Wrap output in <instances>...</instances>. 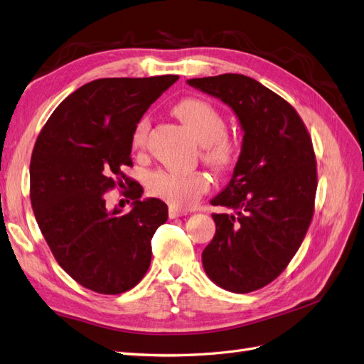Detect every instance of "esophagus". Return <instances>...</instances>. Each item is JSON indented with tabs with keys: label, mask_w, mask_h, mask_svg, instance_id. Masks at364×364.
Returning a JSON list of instances; mask_svg holds the SVG:
<instances>
[{
	"label": "esophagus",
	"mask_w": 364,
	"mask_h": 364,
	"mask_svg": "<svg viewBox=\"0 0 364 364\" xmlns=\"http://www.w3.org/2000/svg\"><path fill=\"white\" fill-rule=\"evenodd\" d=\"M182 215H186V211L178 208V206H170V218L176 219V218H182Z\"/></svg>",
	"instance_id": "1"
}]
</instances>
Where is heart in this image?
Returning a JSON list of instances; mask_svg holds the SVG:
<instances>
[{
	"label": "heart",
	"mask_w": 364,
	"mask_h": 364,
	"mask_svg": "<svg viewBox=\"0 0 364 364\" xmlns=\"http://www.w3.org/2000/svg\"><path fill=\"white\" fill-rule=\"evenodd\" d=\"M174 113L202 144L203 159L218 170L228 168L235 156V142L227 134V121L218 107L199 97H188L176 104ZM149 130L150 121L146 117L136 124L132 134L133 150L145 149ZM210 185V178L203 171L161 170L149 179L151 194L179 208L191 205Z\"/></svg>",
	"instance_id": "obj_1"
}]
</instances>
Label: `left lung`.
<instances>
[{"label": "left lung", "instance_id": "1", "mask_svg": "<svg viewBox=\"0 0 364 364\" xmlns=\"http://www.w3.org/2000/svg\"><path fill=\"white\" fill-rule=\"evenodd\" d=\"M186 84L218 97L237 116L242 150L228 185L211 199L215 234L202 252L218 287L247 294L267 287L297 252L314 214L317 164L294 107L250 76L225 73Z\"/></svg>", "mask_w": 364, "mask_h": 364}]
</instances>
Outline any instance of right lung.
Segmentation results:
<instances>
[{
  "mask_svg": "<svg viewBox=\"0 0 364 364\" xmlns=\"http://www.w3.org/2000/svg\"><path fill=\"white\" fill-rule=\"evenodd\" d=\"M179 80L104 77L68 95L39 133L31 159V200L38 227L60 267L84 288L121 294L151 262V239L168 219L166 205L141 200L132 166V134L158 97ZM132 210H107L105 193L123 181Z\"/></svg>",
  "mask_w": 364,
  "mask_h": 364,
  "instance_id": "right-lung-1",
  "label": "right lung"
}]
</instances>
